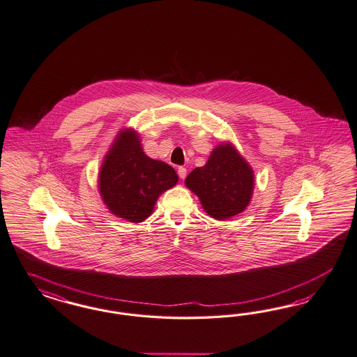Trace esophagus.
Here are the masks:
<instances>
[{
	"label": "esophagus",
	"mask_w": 357,
	"mask_h": 357,
	"mask_svg": "<svg viewBox=\"0 0 357 357\" xmlns=\"http://www.w3.org/2000/svg\"><path fill=\"white\" fill-rule=\"evenodd\" d=\"M178 175H179L181 179H184L185 175H187V169L183 167V166H179V167H178Z\"/></svg>",
	"instance_id": "1"
}]
</instances>
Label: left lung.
<instances>
[{
  "label": "left lung",
  "instance_id": "8db88e82",
  "mask_svg": "<svg viewBox=\"0 0 357 357\" xmlns=\"http://www.w3.org/2000/svg\"><path fill=\"white\" fill-rule=\"evenodd\" d=\"M184 183L197 195L209 216L227 220L249 206L254 173L231 144H222L212 151L203 167L188 174Z\"/></svg>",
  "mask_w": 357,
  "mask_h": 357
}]
</instances>
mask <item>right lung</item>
Listing matches in <instances>:
<instances>
[{
  "mask_svg": "<svg viewBox=\"0 0 357 357\" xmlns=\"http://www.w3.org/2000/svg\"><path fill=\"white\" fill-rule=\"evenodd\" d=\"M176 182L173 167L149 158L136 132L127 130L116 137L102 163L99 192L114 215L141 222L151 216L158 196Z\"/></svg>",
  "mask_w": 357,
  "mask_h": 357,
  "instance_id": "add662e5",
  "label": "right lung"
}]
</instances>
